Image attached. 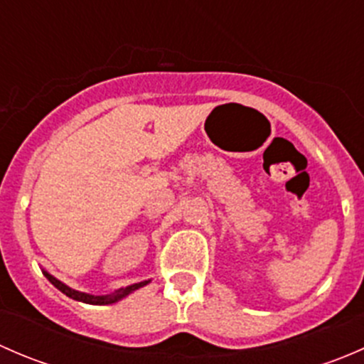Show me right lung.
Segmentation results:
<instances>
[{"mask_svg":"<svg viewBox=\"0 0 364 364\" xmlns=\"http://www.w3.org/2000/svg\"><path fill=\"white\" fill-rule=\"evenodd\" d=\"M43 277L47 278V280L50 282V284L54 285V287L58 289V291L63 292L65 296L72 297V299L75 301H82V303H87V304H112V303H117V301L124 299L128 294H132V292H135L137 289L144 287V285H148L151 280H144V282H139V284H132L128 285V287H121L117 289V291L111 292V294H102V296H95V294H87V292H80V291H75V289L68 287L67 284H63L61 280H58L56 277H53V274L49 273V271L42 269Z\"/></svg>","mask_w":364,"mask_h":364,"instance_id":"add662e5","label":"right lung"}]
</instances>
